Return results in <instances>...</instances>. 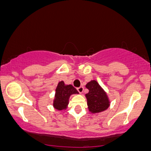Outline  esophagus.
Instances as JSON below:
<instances>
[{
    "mask_svg": "<svg viewBox=\"0 0 151 151\" xmlns=\"http://www.w3.org/2000/svg\"><path fill=\"white\" fill-rule=\"evenodd\" d=\"M77 91H79V92L80 93H81L83 92V91H84V87H83L82 86H79V87L77 88Z\"/></svg>",
    "mask_w": 151,
    "mask_h": 151,
    "instance_id": "34e87169",
    "label": "esophagus"
}]
</instances>
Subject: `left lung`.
<instances>
[{"mask_svg": "<svg viewBox=\"0 0 151 151\" xmlns=\"http://www.w3.org/2000/svg\"><path fill=\"white\" fill-rule=\"evenodd\" d=\"M86 87L89 92L86 93L87 105L91 113H99L109 106V101L106 93L98 82L92 80L86 84Z\"/></svg>", "mask_w": 151, "mask_h": 151, "instance_id": "8db88e82", "label": "left lung"}]
</instances>
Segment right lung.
I'll list each match as a JSON object with an SVG mask.
<instances>
[{
    "label": "right lung",
    "mask_w": 151,
    "mask_h": 151,
    "mask_svg": "<svg viewBox=\"0 0 151 151\" xmlns=\"http://www.w3.org/2000/svg\"><path fill=\"white\" fill-rule=\"evenodd\" d=\"M73 93H79L73 86L69 84L65 85L63 81H60L56 89L55 99L53 106L58 110H63L67 108L69 103V98Z\"/></svg>",
    "instance_id": "right-lung-1"
}]
</instances>
